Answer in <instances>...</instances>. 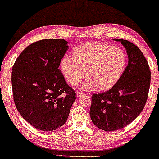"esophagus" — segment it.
<instances>
[{
	"instance_id": "1",
	"label": "esophagus",
	"mask_w": 159,
	"mask_h": 159,
	"mask_svg": "<svg viewBox=\"0 0 159 159\" xmlns=\"http://www.w3.org/2000/svg\"><path fill=\"white\" fill-rule=\"evenodd\" d=\"M77 95H78V96H82V95H85V93H84V92H81V91H77Z\"/></svg>"
}]
</instances>
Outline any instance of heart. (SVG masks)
<instances>
[{
  "label": "heart",
  "mask_w": 159,
  "mask_h": 159,
  "mask_svg": "<svg viewBox=\"0 0 159 159\" xmlns=\"http://www.w3.org/2000/svg\"><path fill=\"white\" fill-rule=\"evenodd\" d=\"M127 57L122 50L103 43H84L75 50L73 57L66 56L61 63L66 81L77 85L87 70L88 78L82 84L85 89L97 87L107 90L114 85L125 71Z\"/></svg>",
  "instance_id": "b5f03b06"
}]
</instances>
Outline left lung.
<instances>
[{"mask_svg":"<svg viewBox=\"0 0 159 159\" xmlns=\"http://www.w3.org/2000/svg\"><path fill=\"white\" fill-rule=\"evenodd\" d=\"M128 64L119 81L106 92L91 97L90 116L93 124L104 131L126 127L140 114L146 103L151 84V71L146 58L136 45L123 39Z\"/></svg>","mask_w":159,"mask_h":159,"instance_id":"1","label":"left lung"}]
</instances>
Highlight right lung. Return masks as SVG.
<instances>
[{
  "label": "right lung",
  "mask_w": 159,
  "mask_h": 159,
  "mask_svg": "<svg viewBox=\"0 0 159 159\" xmlns=\"http://www.w3.org/2000/svg\"><path fill=\"white\" fill-rule=\"evenodd\" d=\"M68 49L63 39H45L27 46L12 67L15 106L36 129L53 131L68 118L76 93L58 67Z\"/></svg>",
  "instance_id": "add662e5"
}]
</instances>
